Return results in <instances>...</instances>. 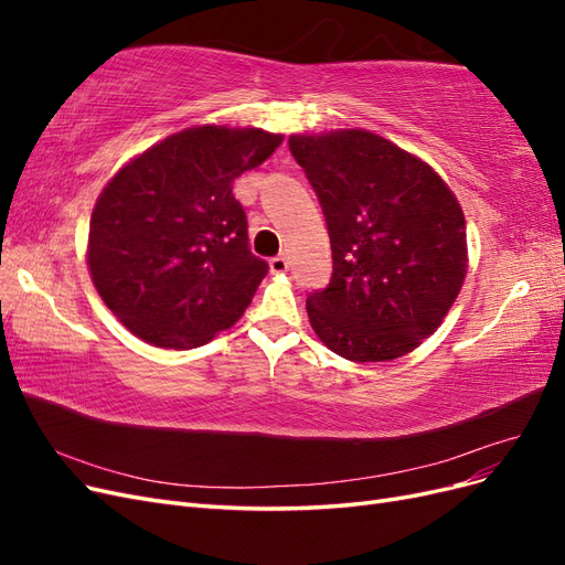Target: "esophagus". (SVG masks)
Returning a JSON list of instances; mask_svg holds the SVG:
<instances>
[{
	"instance_id": "obj_1",
	"label": "esophagus",
	"mask_w": 565,
	"mask_h": 565,
	"mask_svg": "<svg viewBox=\"0 0 565 565\" xmlns=\"http://www.w3.org/2000/svg\"><path fill=\"white\" fill-rule=\"evenodd\" d=\"M268 266H270V273H285L289 268L285 256H273V259L268 262Z\"/></svg>"
}]
</instances>
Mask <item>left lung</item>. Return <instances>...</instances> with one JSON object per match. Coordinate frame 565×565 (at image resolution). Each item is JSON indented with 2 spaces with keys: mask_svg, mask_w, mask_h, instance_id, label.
<instances>
[{
  "mask_svg": "<svg viewBox=\"0 0 565 565\" xmlns=\"http://www.w3.org/2000/svg\"><path fill=\"white\" fill-rule=\"evenodd\" d=\"M332 245L330 285L306 299L324 347L353 363L417 349L467 276V224L434 169L363 129L289 139Z\"/></svg>",
  "mask_w": 565,
  "mask_h": 565,
  "instance_id": "left-lung-1",
  "label": "left lung"
}]
</instances>
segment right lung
<instances>
[{
    "label": "right lung",
    "mask_w": 565,
    "mask_h": 565,
    "mask_svg": "<svg viewBox=\"0 0 565 565\" xmlns=\"http://www.w3.org/2000/svg\"><path fill=\"white\" fill-rule=\"evenodd\" d=\"M282 143L262 129L179 131L108 181L89 224L92 280L125 328L195 349L241 320L268 264L249 249L233 181Z\"/></svg>",
    "instance_id": "1"
}]
</instances>
